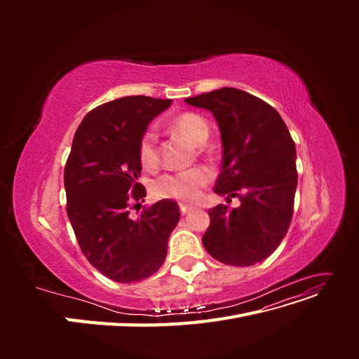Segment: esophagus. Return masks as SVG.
<instances>
[{"label":"esophagus","mask_w":359,"mask_h":359,"mask_svg":"<svg viewBox=\"0 0 359 359\" xmlns=\"http://www.w3.org/2000/svg\"><path fill=\"white\" fill-rule=\"evenodd\" d=\"M180 211H181L182 215L187 214V212L191 211V206H190V205H186V203H180Z\"/></svg>","instance_id":"34e87169"}]
</instances>
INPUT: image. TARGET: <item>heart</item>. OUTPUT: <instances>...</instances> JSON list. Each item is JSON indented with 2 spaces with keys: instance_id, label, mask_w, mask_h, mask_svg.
<instances>
[{
  "instance_id": "heart-1",
  "label": "heart",
  "mask_w": 359,
  "mask_h": 359,
  "mask_svg": "<svg viewBox=\"0 0 359 359\" xmlns=\"http://www.w3.org/2000/svg\"><path fill=\"white\" fill-rule=\"evenodd\" d=\"M170 128L173 132L186 137L193 145H202L210 135L208 123L198 114L184 112L172 119ZM137 157L140 165L147 169H153L158 163V153L156 145V135L147 132L139 140ZM210 172L203 168H194L186 172L166 175L157 181L156 194L160 198H173L180 201H196L202 189L210 182Z\"/></svg>"
}]
</instances>
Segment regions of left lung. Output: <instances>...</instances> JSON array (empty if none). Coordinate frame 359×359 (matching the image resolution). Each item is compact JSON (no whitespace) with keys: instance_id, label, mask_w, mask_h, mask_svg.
Wrapping results in <instances>:
<instances>
[{"instance_id":"1","label":"left lung","mask_w":359,"mask_h":359,"mask_svg":"<svg viewBox=\"0 0 359 359\" xmlns=\"http://www.w3.org/2000/svg\"><path fill=\"white\" fill-rule=\"evenodd\" d=\"M210 111L220 128L223 161L214 191L241 205H217L202 244L232 266L262 262L283 241L298 184L297 149L283 118L264 100L236 88L186 99Z\"/></svg>"}]
</instances>
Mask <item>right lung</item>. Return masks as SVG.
Segmentation results:
<instances>
[{
	"instance_id": "right-lung-1",
	"label": "right lung",
	"mask_w": 359,
	"mask_h": 359,
	"mask_svg": "<svg viewBox=\"0 0 359 359\" xmlns=\"http://www.w3.org/2000/svg\"><path fill=\"white\" fill-rule=\"evenodd\" d=\"M170 103L121 97L86 114L73 137L64 169L69 220L88 262L118 283H135L158 271L180 220L172 199L144 206L137 219L128 215L130 203L144 202L147 194L137 182L139 140Z\"/></svg>"
}]
</instances>
